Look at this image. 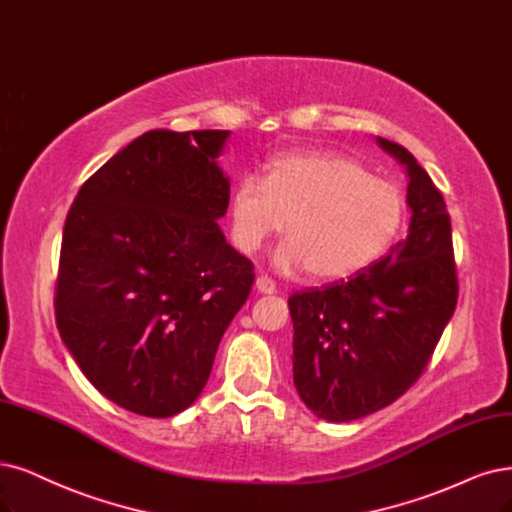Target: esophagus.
<instances>
[{
	"label": "esophagus",
	"mask_w": 512,
	"mask_h": 512,
	"mask_svg": "<svg viewBox=\"0 0 512 512\" xmlns=\"http://www.w3.org/2000/svg\"><path fill=\"white\" fill-rule=\"evenodd\" d=\"M255 289L259 293H263V295H272V293H276V282L272 278H268V276H259L255 280Z\"/></svg>",
	"instance_id": "obj_1"
}]
</instances>
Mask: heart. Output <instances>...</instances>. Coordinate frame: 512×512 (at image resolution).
Listing matches in <instances>:
<instances>
[{
  "mask_svg": "<svg viewBox=\"0 0 512 512\" xmlns=\"http://www.w3.org/2000/svg\"><path fill=\"white\" fill-rule=\"evenodd\" d=\"M407 200L394 183L373 177L354 158L331 151H293L274 158L263 181L242 177L232 196L238 249L257 253L287 227L276 255L285 270L342 280L371 268L399 238Z\"/></svg>",
  "mask_w": 512,
  "mask_h": 512,
  "instance_id": "heart-1",
  "label": "heart"
}]
</instances>
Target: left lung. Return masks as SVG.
<instances>
[{"label": "left lung", "instance_id": "8db88e82", "mask_svg": "<svg viewBox=\"0 0 512 512\" xmlns=\"http://www.w3.org/2000/svg\"><path fill=\"white\" fill-rule=\"evenodd\" d=\"M377 143L409 177V236L365 272L289 297L293 384L318 418L350 422L405 394L458 304L445 200L409 151Z\"/></svg>", "mask_w": 512, "mask_h": 512}]
</instances>
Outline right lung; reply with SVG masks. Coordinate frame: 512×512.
Returning <instances> with one entry per match:
<instances>
[{
  "label": "right lung",
  "instance_id": "obj_1",
  "mask_svg": "<svg viewBox=\"0 0 512 512\" xmlns=\"http://www.w3.org/2000/svg\"><path fill=\"white\" fill-rule=\"evenodd\" d=\"M227 137L145 132L82 185L65 221L56 327L88 382L147 418L198 399L255 280L217 223Z\"/></svg>",
  "mask_w": 512,
  "mask_h": 512
}]
</instances>
